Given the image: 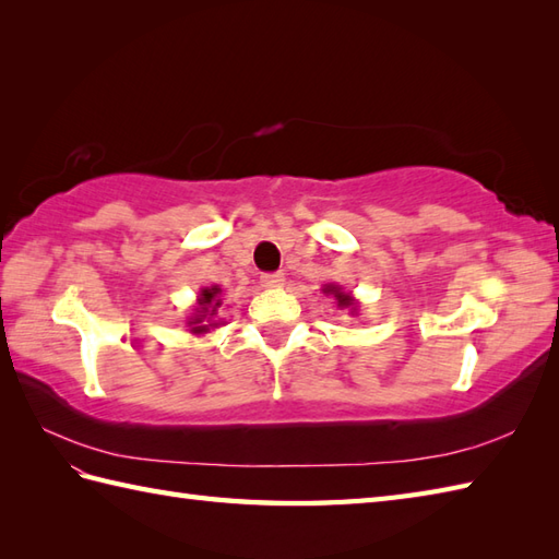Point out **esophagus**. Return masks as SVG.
Wrapping results in <instances>:
<instances>
[{
	"label": "esophagus",
	"instance_id": "34e87169",
	"mask_svg": "<svg viewBox=\"0 0 559 559\" xmlns=\"http://www.w3.org/2000/svg\"><path fill=\"white\" fill-rule=\"evenodd\" d=\"M283 281H286L283 278V273H261L259 276V283L264 288H278V286H283Z\"/></svg>",
	"mask_w": 559,
	"mask_h": 559
}]
</instances>
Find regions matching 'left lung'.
<instances>
[{
  "label": "left lung",
  "mask_w": 559,
  "mask_h": 559,
  "mask_svg": "<svg viewBox=\"0 0 559 559\" xmlns=\"http://www.w3.org/2000/svg\"><path fill=\"white\" fill-rule=\"evenodd\" d=\"M324 293H326V295H334L341 310H343V307H346V310L355 312V307H358V302H355V300L350 298V293H343V288H338V286H326Z\"/></svg>",
  "instance_id": "8db88e82"
}]
</instances>
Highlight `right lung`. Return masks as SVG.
Listing matches in <instances>:
<instances>
[{
    "mask_svg": "<svg viewBox=\"0 0 559 559\" xmlns=\"http://www.w3.org/2000/svg\"><path fill=\"white\" fill-rule=\"evenodd\" d=\"M221 305H223V300H221V288L218 286L201 288L199 298H197L194 314L189 317V322H187L189 326H192L189 331H192V334H206L209 329L218 326L216 317L221 312Z\"/></svg>",
    "mask_w": 559,
    "mask_h": 559,
    "instance_id": "add662e5",
    "label": "right lung"
}]
</instances>
